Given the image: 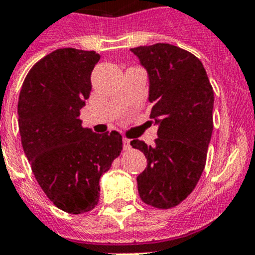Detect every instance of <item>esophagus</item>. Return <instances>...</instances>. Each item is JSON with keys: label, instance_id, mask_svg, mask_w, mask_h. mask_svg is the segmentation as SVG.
<instances>
[{"label": "esophagus", "instance_id": "34e87169", "mask_svg": "<svg viewBox=\"0 0 255 255\" xmlns=\"http://www.w3.org/2000/svg\"><path fill=\"white\" fill-rule=\"evenodd\" d=\"M129 148H131V145H129V140L126 137H123V149L124 150H128Z\"/></svg>", "mask_w": 255, "mask_h": 255}]
</instances>
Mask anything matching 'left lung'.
Listing matches in <instances>:
<instances>
[{
	"label": "left lung",
	"mask_w": 255,
	"mask_h": 255,
	"mask_svg": "<svg viewBox=\"0 0 255 255\" xmlns=\"http://www.w3.org/2000/svg\"><path fill=\"white\" fill-rule=\"evenodd\" d=\"M149 76L150 118L158 124L154 145L132 140L146 157L137 177L148 206L167 210L185 200L199 181L214 129V89L196 56L167 43L131 48Z\"/></svg>",
	"instance_id": "1"
}]
</instances>
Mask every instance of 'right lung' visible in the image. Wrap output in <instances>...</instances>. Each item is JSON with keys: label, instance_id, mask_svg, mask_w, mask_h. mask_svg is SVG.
Returning a JSON list of instances; mask_svg holds the SVG:
<instances>
[{"label": "right lung", "instance_id": "1", "mask_svg": "<svg viewBox=\"0 0 255 255\" xmlns=\"http://www.w3.org/2000/svg\"><path fill=\"white\" fill-rule=\"evenodd\" d=\"M99 59L94 51L56 49L31 68L18 101L20 140L32 173L48 199L68 214L98 204L99 179L123 149L119 132L94 133L78 119Z\"/></svg>", "mask_w": 255, "mask_h": 255}]
</instances>
